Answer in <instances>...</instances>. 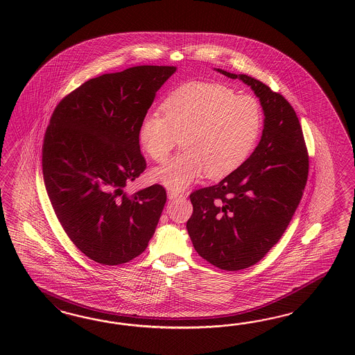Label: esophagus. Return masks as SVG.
<instances>
[{
  "mask_svg": "<svg viewBox=\"0 0 355 355\" xmlns=\"http://www.w3.org/2000/svg\"><path fill=\"white\" fill-rule=\"evenodd\" d=\"M168 196L171 200H177V199H183L184 193L175 191V190H168Z\"/></svg>",
  "mask_w": 355,
  "mask_h": 355,
  "instance_id": "obj_1",
  "label": "esophagus"
}]
</instances>
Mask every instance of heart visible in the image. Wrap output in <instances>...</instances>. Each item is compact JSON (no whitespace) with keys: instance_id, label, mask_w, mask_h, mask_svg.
<instances>
[{"instance_id":"obj_1","label":"heart","mask_w":355,"mask_h":355,"mask_svg":"<svg viewBox=\"0 0 355 355\" xmlns=\"http://www.w3.org/2000/svg\"><path fill=\"white\" fill-rule=\"evenodd\" d=\"M160 113L140 121L138 138L153 162L169 156L178 139L183 152L152 172L153 180L180 191L207 173L223 178L236 171L257 146L263 126L258 100L229 87L193 82L173 91Z\"/></svg>"}]
</instances>
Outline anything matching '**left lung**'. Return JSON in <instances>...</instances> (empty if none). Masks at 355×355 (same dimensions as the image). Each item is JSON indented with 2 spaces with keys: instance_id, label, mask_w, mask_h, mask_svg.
<instances>
[{
  "instance_id": "left-lung-1",
  "label": "left lung",
  "mask_w": 355,
  "mask_h": 355,
  "mask_svg": "<svg viewBox=\"0 0 355 355\" xmlns=\"http://www.w3.org/2000/svg\"><path fill=\"white\" fill-rule=\"evenodd\" d=\"M252 88L264 110L258 147L215 186L190 193L193 215L186 227L196 252L225 270L257 264L291 224L309 177V152L289 101L252 76L232 74Z\"/></svg>"
}]
</instances>
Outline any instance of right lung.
Segmentation results:
<instances>
[{
    "mask_svg": "<svg viewBox=\"0 0 355 355\" xmlns=\"http://www.w3.org/2000/svg\"><path fill=\"white\" fill-rule=\"evenodd\" d=\"M174 66H134L92 78L54 109L43 143L45 189L64 233L87 258L128 263L147 248L166 191L123 187L146 171L140 121Z\"/></svg>",
    "mask_w": 355,
    "mask_h": 355,
    "instance_id": "right-lung-1",
    "label": "right lung"
}]
</instances>
